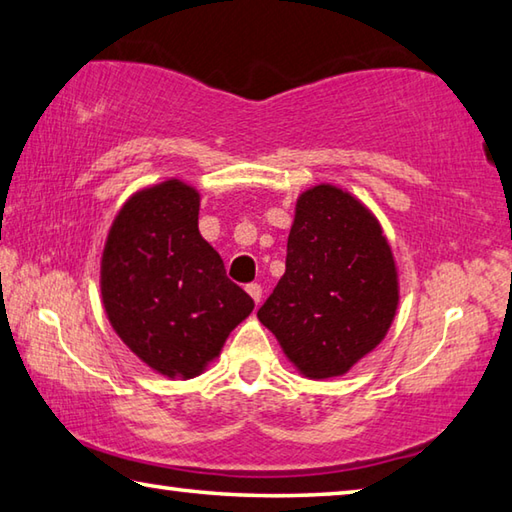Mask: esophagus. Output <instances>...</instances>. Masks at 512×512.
I'll return each instance as SVG.
<instances>
[{"instance_id":"34e87169","label":"esophagus","mask_w":512,"mask_h":512,"mask_svg":"<svg viewBox=\"0 0 512 512\" xmlns=\"http://www.w3.org/2000/svg\"><path fill=\"white\" fill-rule=\"evenodd\" d=\"M246 291H248V295H250V297H253L255 304L262 302V286L253 282V284H248V286H246Z\"/></svg>"}]
</instances>
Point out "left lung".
I'll list each match as a JSON object with an SVG mask.
<instances>
[{
    "mask_svg": "<svg viewBox=\"0 0 512 512\" xmlns=\"http://www.w3.org/2000/svg\"><path fill=\"white\" fill-rule=\"evenodd\" d=\"M401 288L392 246L365 203L331 183L304 190L286 244V273L257 311L304 378L347 371L385 340Z\"/></svg>",
    "mask_w": 512,
    "mask_h": 512,
    "instance_id": "1",
    "label": "left lung"
}]
</instances>
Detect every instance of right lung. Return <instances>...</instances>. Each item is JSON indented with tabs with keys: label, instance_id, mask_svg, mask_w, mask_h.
I'll return each mask as SVG.
<instances>
[{
	"label": "right lung",
	"instance_id": "1",
	"mask_svg": "<svg viewBox=\"0 0 512 512\" xmlns=\"http://www.w3.org/2000/svg\"><path fill=\"white\" fill-rule=\"evenodd\" d=\"M201 194L181 179L134 192L107 232L100 293L109 324L147 367L194 378L255 309L199 232Z\"/></svg>",
	"mask_w": 512,
	"mask_h": 512
}]
</instances>
